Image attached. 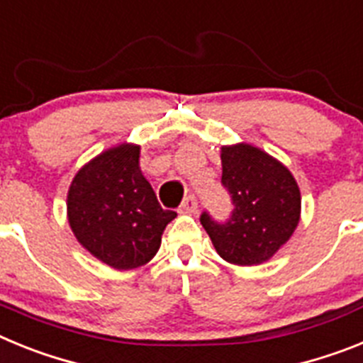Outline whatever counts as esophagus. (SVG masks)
Returning <instances> with one entry per match:
<instances>
[{"mask_svg":"<svg viewBox=\"0 0 363 363\" xmlns=\"http://www.w3.org/2000/svg\"><path fill=\"white\" fill-rule=\"evenodd\" d=\"M179 210H181V213L197 212V199H195V195H188V197H184V201H182V204Z\"/></svg>","mask_w":363,"mask_h":363,"instance_id":"34e87169","label":"esophagus"}]
</instances>
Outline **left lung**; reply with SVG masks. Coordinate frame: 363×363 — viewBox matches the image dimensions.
Instances as JSON below:
<instances>
[{
	"instance_id": "8db88e82",
	"label": "left lung",
	"mask_w": 363,
	"mask_h": 363,
	"mask_svg": "<svg viewBox=\"0 0 363 363\" xmlns=\"http://www.w3.org/2000/svg\"><path fill=\"white\" fill-rule=\"evenodd\" d=\"M220 151V184L234 208L225 220L203 212L201 225L223 259L242 267L259 264L270 259L298 226L299 188L281 162L257 147L238 144Z\"/></svg>"
}]
</instances>
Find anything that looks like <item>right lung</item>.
<instances>
[{"label": "right lung", "instance_id": "right-lung-1", "mask_svg": "<svg viewBox=\"0 0 363 363\" xmlns=\"http://www.w3.org/2000/svg\"><path fill=\"white\" fill-rule=\"evenodd\" d=\"M138 157L131 144L104 151L77 173L67 195L69 225L82 247L118 270L147 263L177 217L159 204Z\"/></svg>", "mask_w": 363, "mask_h": 363}]
</instances>
